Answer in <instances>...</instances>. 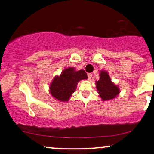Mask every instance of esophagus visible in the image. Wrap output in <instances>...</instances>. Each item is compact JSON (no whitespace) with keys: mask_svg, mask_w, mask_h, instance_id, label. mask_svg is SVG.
<instances>
[{"mask_svg":"<svg viewBox=\"0 0 154 154\" xmlns=\"http://www.w3.org/2000/svg\"><path fill=\"white\" fill-rule=\"evenodd\" d=\"M87 76H88V79H89V80H90L91 78V77H92V75H91V73H89L88 75H87Z\"/></svg>","mask_w":154,"mask_h":154,"instance_id":"obj_1","label":"esophagus"}]
</instances>
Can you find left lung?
Returning <instances> with one entry per match:
<instances>
[{
    "instance_id": "obj_1",
    "label": "left lung",
    "mask_w": 154,
    "mask_h": 154,
    "mask_svg": "<svg viewBox=\"0 0 154 154\" xmlns=\"http://www.w3.org/2000/svg\"><path fill=\"white\" fill-rule=\"evenodd\" d=\"M100 77V79L96 81V87L102 100H112L117 97L120 89L117 85L112 82L107 72L101 71Z\"/></svg>"
}]
</instances>
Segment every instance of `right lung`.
Returning a JSON list of instances; mask_svg holds the SVG:
<instances>
[{"mask_svg": "<svg viewBox=\"0 0 154 154\" xmlns=\"http://www.w3.org/2000/svg\"><path fill=\"white\" fill-rule=\"evenodd\" d=\"M87 79V75L83 69L76 71L75 67H68L60 76L54 77L49 87L50 94L60 102H68L78 82Z\"/></svg>", "mask_w": 154, "mask_h": 154, "instance_id": "obj_1", "label": "right lung"}]
</instances>
